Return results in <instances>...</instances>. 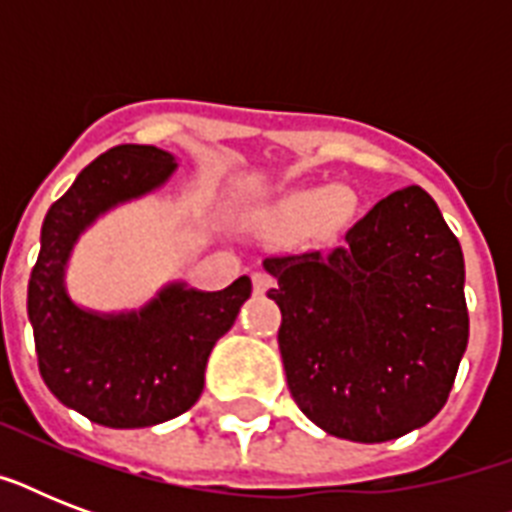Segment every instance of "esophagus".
Returning a JSON list of instances; mask_svg holds the SVG:
<instances>
[{"label":"esophagus","mask_w":512,"mask_h":512,"mask_svg":"<svg viewBox=\"0 0 512 512\" xmlns=\"http://www.w3.org/2000/svg\"><path fill=\"white\" fill-rule=\"evenodd\" d=\"M252 287H255V292L263 295V292H268L273 287V279L265 271H255L252 273Z\"/></svg>","instance_id":"obj_1"}]
</instances>
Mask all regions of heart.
Segmentation results:
<instances>
[{
  "label": "heart",
  "instance_id": "obj_1",
  "mask_svg": "<svg viewBox=\"0 0 512 512\" xmlns=\"http://www.w3.org/2000/svg\"><path fill=\"white\" fill-rule=\"evenodd\" d=\"M345 209H348V199L342 196L340 188H335V185L311 188V191L295 193L281 207L279 223L281 228H287L292 233H305L311 231L313 225H319L321 220L335 223Z\"/></svg>",
  "mask_w": 512,
  "mask_h": 512
}]
</instances>
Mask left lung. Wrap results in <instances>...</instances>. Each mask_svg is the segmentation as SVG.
Instances as JSON below:
<instances>
[{"instance_id":"8db88e82","label":"left lung","mask_w":512,"mask_h":512,"mask_svg":"<svg viewBox=\"0 0 512 512\" xmlns=\"http://www.w3.org/2000/svg\"><path fill=\"white\" fill-rule=\"evenodd\" d=\"M289 393L329 436L380 444L444 409L468 348L465 260L420 185L377 201L340 247L265 257Z\"/></svg>"}]
</instances>
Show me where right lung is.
<instances>
[{"instance_id":"obj_1","label":"right lung","mask_w":512,"mask_h":512,"mask_svg":"<svg viewBox=\"0 0 512 512\" xmlns=\"http://www.w3.org/2000/svg\"><path fill=\"white\" fill-rule=\"evenodd\" d=\"M177 170L156 146H116L87 164L42 223L28 279L39 374L68 409L106 428H148L188 412L204 390L215 342L252 295L241 276L220 292L172 281L140 311L95 313L71 300L66 265L76 239L108 209L156 191Z\"/></svg>"}]
</instances>
